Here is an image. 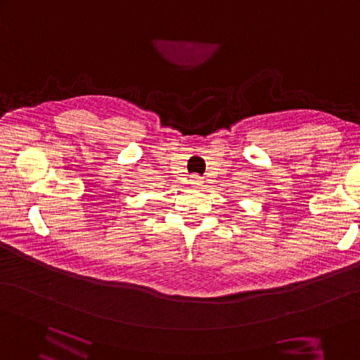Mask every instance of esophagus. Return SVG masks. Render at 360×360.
<instances>
[{
	"instance_id": "esophagus-1",
	"label": "esophagus",
	"mask_w": 360,
	"mask_h": 360,
	"mask_svg": "<svg viewBox=\"0 0 360 360\" xmlns=\"http://www.w3.org/2000/svg\"><path fill=\"white\" fill-rule=\"evenodd\" d=\"M188 181H190V184H191V187H195V188L200 187L202 184H204V181H202V178L199 176V174H191Z\"/></svg>"
}]
</instances>
